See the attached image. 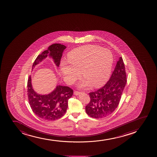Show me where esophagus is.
<instances>
[{"mask_svg":"<svg viewBox=\"0 0 157 157\" xmlns=\"http://www.w3.org/2000/svg\"><path fill=\"white\" fill-rule=\"evenodd\" d=\"M80 93H81V92L77 91H75L74 93V94L75 95H78V94H79Z\"/></svg>","mask_w":157,"mask_h":157,"instance_id":"1","label":"esophagus"}]
</instances>
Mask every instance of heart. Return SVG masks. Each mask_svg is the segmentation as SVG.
Here are the masks:
<instances>
[{"mask_svg":"<svg viewBox=\"0 0 157 157\" xmlns=\"http://www.w3.org/2000/svg\"><path fill=\"white\" fill-rule=\"evenodd\" d=\"M113 55L108 49L97 45L78 48L69 53L66 60L60 64V71L66 82L72 84L81 76L86 77L79 82L80 88H88L92 84L99 87L108 80L113 65Z\"/></svg>","mask_w":157,"mask_h":157,"instance_id":"obj_1","label":"heart"}]
</instances>
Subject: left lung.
Wrapping results in <instances>:
<instances>
[{
  "mask_svg": "<svg viewBox=\"0 0 157 157\" xmlns=\"http://www.w3.org/2000/svg\"><path fill=\"white\" fill-rule=\"evenodd\" d=\"M126 82L125 64L120 57L105 85L89 93L90 101L86 106V114L95 118H104L112 114L120 103Z\"/></svg>",
  "mask_w": 157,
  "mask_h": 157,
  "instance_id": "left-lung-1",
  "label": "left lung"
}]
</instances>
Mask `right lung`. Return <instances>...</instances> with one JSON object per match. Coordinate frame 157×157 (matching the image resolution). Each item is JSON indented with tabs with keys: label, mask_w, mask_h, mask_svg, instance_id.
<instances>
[{
	"label": "right lung",
	"mask_w": 157,
	"mask_h": 157,
	"mask_svg": "<svg viewBox=\"0 0 157 157\" xmlns=\"http://www.w3.org/2000/svg\"><path fill=\"white\" fill-rule=\"evenodd\" d=\"M66 47L60 44H53L48 50L39 55L34 62L32 69L46 58L49 54L57 66H59L63 50ZM29 103L32 111L39 117L46 121H54L62 117L68 108L69 99L72 97L73 90L69 86H58L54 91L48 95L36 94L31 85V76H29L28 83Z\"/></svg>",
	"instance_id": "1"
}]
</instances>
